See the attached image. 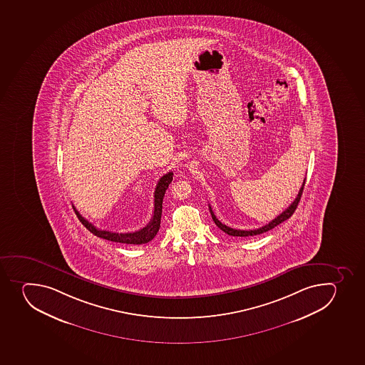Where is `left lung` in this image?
<instances>
[{
	"mask_svg": "<svg viewBox=\"0 0 365 365\" xmlns=\"http://www.w3.org/2000/svg\"><path fill=\"white\" fill-rule=\"evenodd\" d=\"M306 178L302 182V187H300V190H299L298 195H297V197H295L294 201L292 202L291 205L288 207L286 210L280 214V215L277 216L274 220H272L271 222L266 225V226L260 227V228H257V230H234V228H230V227L226 226V225H223L221 221L217 220L215 214L212 212V207L209 205V210H210V214H212V220H214V222H215L216 226L219 227L220 230L225 232V233L228 234L230 236H239V237H246V236H254L259 235V234L266 233L268 230H273L274 227L278 226L280 223L284 222L286 220L289 219L292 215H293V212H295V209L298 207L299 201H300V197H302V190H304V187H305Z\"/></svg>",
	"mask_w": 365,
	"mask_h": 365,
	"instance_id": "left-lung-1",
	"label": "left lung"
}]
</instances>
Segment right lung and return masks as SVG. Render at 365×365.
<instances>
[{"label":"right lung","instance_id":"right-lung-1","mask_svg":"<svg viewBox=\"0 0 365 365\" xmlns=\"http://www.w3.org/2000/svg\"><path fill=\"white\" fill-rule=\"evenodd\" d=\"M173 175L174 174L170 171V173L163 175L160 178L156 189H155V194H153L155 200H153V217L144 228L133 232V233H113V232H108V230H98L92 223L88 222L86 219H83L73 205L74 212L77 214L80 222L83 223V226L86 227L91 233L94 234L98 237L108 240L112 242L128 243V245H144V243L150 242L160 230L162 203H163L164 194H165L169 184L173 181Z\"/></svg>","mask_w":365,"mask_h":365}]
</instances>
